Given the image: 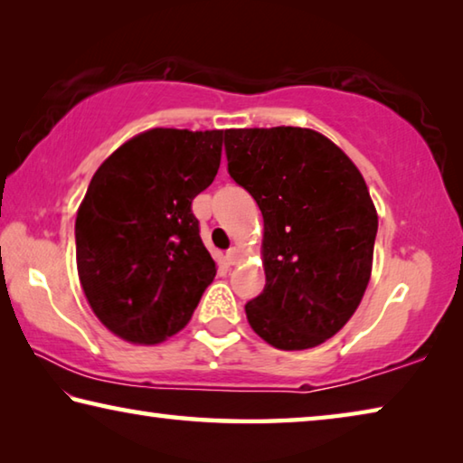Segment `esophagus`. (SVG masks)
<instances>
[{"mask_svg": "<svg viewBox=\"0 0 463 463\" xmlns=\"http://www.w3.org/2000/svg\"><path fill=\"white\" fill-rule=\"evenodd\" d=\"M239 253H241V250L237 247H231L229 250H226V261H229L231 265L237 263L239 261Z\"/></svg>", "mask_w": 463, "mask_h": 463, "instance_id": "obj_1", "label": "esophagus"}]
</instances>
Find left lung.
Masks as SVG:
<instances>
[{"instance_id": "left-lung-1", "label": "left lung", "mask_w": 463, "mask_h": 463, "mask_svg": "<svg viewBox=\"0 0 463 463\" xmlns=\"http://www.w3.org/2000/svg\"><path fill=\"white\" fill-rule=\"evenodd\" d=\"M229 174L263 214V292L245 304L284 351L331 339L370 281L378 214L359 169L310 128L224 130Z\"/></svg>"}]
</instances>
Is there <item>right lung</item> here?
Listing matches in <instances>:
<instances>
[{"label": "right lung", "instance_id": "right-lung-1", "mask_svg": "<svg viewBox=\"0 0 463 463\" xmlns=\"http://www.w3.org/2000/svg\"><path fill=\"white\" fill-rule=\"evenodd\" d=\"M222 130L153 128L91 177L75 221L77 271L114 335L153 345L190 323L216 276L192 200L214 182Z\"/></svg>", "mask_w": 463, "mask_h": 463}]
</instances>
